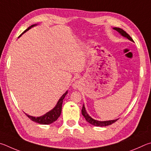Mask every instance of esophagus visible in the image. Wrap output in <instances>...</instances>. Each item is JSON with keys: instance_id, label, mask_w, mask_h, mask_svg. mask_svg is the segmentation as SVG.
Masks as SVG:
<instances>
[{"instance_id": "obj_1", "label": "esophagus", "mask_w": 151, "mask_h": 151, "mask_svg": "<svg viewBox=\"0 0 151 151\" xmlns=\"http://www.w3.org/2000/svg\"><path fill=\"white\" fill-rule=\"evenodd\" d=\"M79 87H80V81L78 80L76 81L75 82L73 83V88L74 89H77L79 88Z\"/></svg>"}]
</instances>
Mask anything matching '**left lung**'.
<instances>
[{
	"instance_id": "left-lung-1",
	"label": "left lung",
	"mask_w": 151,
	"mask_h": 151,
	"mask_svg": "<svg viewBox=\"0 0 151 151\" xmlns=\"http://www.w3.org/2000/svg\"><path fill=\"white\" fill-rule=\"evenodd\" d=\"M115 30L117 31L119 33L121 36L125 37V38H127L129 40H131L132 42H134L133 40L132 39L131 37L129 35V34L126 32L125 31H124L123 29H121L120 28H117L115 27L113 28ZM81 113L84 117H85L86 120L88 121V123H89L92 125L96 126V127H105V126H108L109 125H111L113 123H115V121H117V119H114V120H109V121H97L94 119L92 117H91L90 116L88 115V113H87L85 106H84V104L83 105V107L81 109Z\"/></svg>"
}]
</instances>
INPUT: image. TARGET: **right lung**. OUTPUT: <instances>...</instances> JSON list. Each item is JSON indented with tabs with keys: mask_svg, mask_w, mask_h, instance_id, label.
Returning <instances> with one entry per match:
<instances>
[{
	"mask_svg": "<svg viewBox=\"0 0 151 151\" xmlns=\"http://www.w3.org/2000/svg\"><path fill=\"white\" fill-rule=\"evenodd\" d=\"M36 25L37 24H33L30 26H29L26 30L24 31V32L22 34L25 33L26 32H27L28 30H30V28L34 27V26H36ZM22 34H20L19 37L22 36ZM19 37H18V38H19ZM67 94H68V91H66L65 92V93H63L62 95V96L60 97L59 100H58V101L57 103V104L55 105V106L53 108L51 111H50L46 113V114H44V115L40 116V117H33V116L29 115L28 114H26V113H25V114L27 115L29 119H30L32 121H33L36 123H38L39 124H42V125H49V124L54 123V121H56L58 119V117L60 116L61 112H62L63 100Z\"/></svg>",
	"mask_w": 151,
	"mask_h": 151,
	"instance_id": "1",
	"label": "right lung"
}]
</instances>
